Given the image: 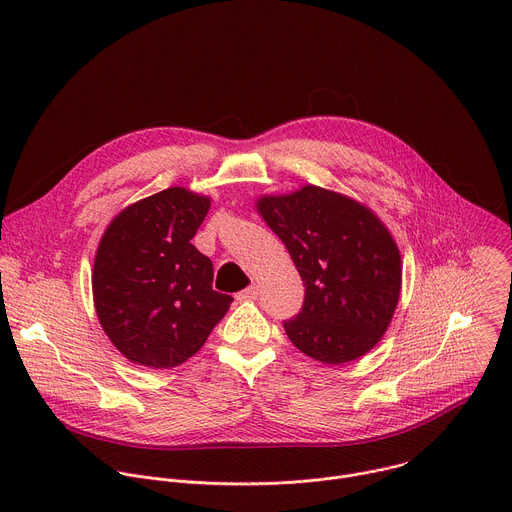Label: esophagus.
<instances>
[{
    "label": "esophagus",
    "instance_id": "34e87169",
    "mask_svg": "<svg viewBox=\"0 0 512 512\" xmlns=\"http://www.w3.org/2000/svg\"><path fill=\"white\" fill-rule=\"evenodd\" d=\"M237 298L239 300H243V302H251V300H257L259 298V285H249V287H245L243 291H239L237 294Z\"/></svg>",
    "mask_w": 512,
    "mask_h": 512
}]
</instances>
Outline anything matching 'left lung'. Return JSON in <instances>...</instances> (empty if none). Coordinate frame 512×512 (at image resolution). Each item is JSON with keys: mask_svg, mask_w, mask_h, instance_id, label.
<instances>
[{"mask_svg": "<svg viewBox=\"0 0 512 512\" xmlns=\"http://www.w3.org/2000/svg\"><path fill=\"white\" fill-rule=\"evenodd\" d=\"M257 210L294 259L306 298L283 328L304 354L342 364L385 334L401 294V255L360 202L320 186L263 196Z\"/></svg>", "mask_w": 512, "mask_h": 512, "instance_id": "obj_1", "label": "left lung"}]
</instances>
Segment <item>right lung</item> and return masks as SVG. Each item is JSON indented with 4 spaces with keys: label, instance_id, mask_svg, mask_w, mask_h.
<instances>
[{
    "label": "right lung",
    "instance_id": "add662e5",
    "mask_svg": "<svg viewBox=\"0 0 512 512\" xmlns=\"http://www.w3.org/2000/svg\"><path fill=\"white\" fill-rule=\"evenodd\" d=\"M210 198L174 186L119 212L95 257L93 296L115 348L135 364L186 362L233 298L212 289V261L190 241Z\"/></svg>",
    "mask_w": 512,
    "mask_h": 512
}]
</instances>
